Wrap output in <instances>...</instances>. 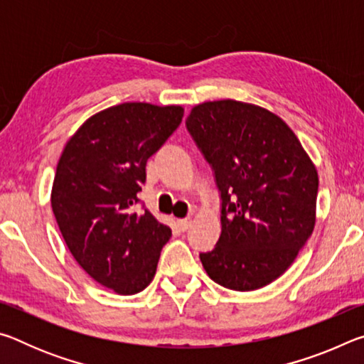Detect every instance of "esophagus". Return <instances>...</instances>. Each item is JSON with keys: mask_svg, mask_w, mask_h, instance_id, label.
Returning a JSON list of instances; mask_svg holds the SVG:
<instances>
[{"mask_svg": "<svg viewBox=\"0 0 364 364\" xmlns=\"http://www.w3.org/2000/svg\"><path fill=\"white\" fill-rule=\"evenodd\" d=\"M176 225H178V228H180L181 231H186L188 228L191 226V218H181V220H178Z\"/></svg>", "mask_w": 364, "mask_h": 364, "instance_id": "1", "label": "esophagus"}]
</instances>
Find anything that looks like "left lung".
<instances>
[{"label": "left lung", "mask_w": 364, "mask_h": 364, "mask_svg": "<svg viewBox=\"0 0 364 364\" xmlns=\"http://www.w3.org/2000/svg\"><path fill=\"white\" fill-rule=\"evenodd\" d=\"M186 127L221 194V234L212 252L200 254L202 267L231 291L271 284L315 230V164L287 123L255 104H197Z\"/></svg>", "instance_id": "left-lung-1"}]
</instances>
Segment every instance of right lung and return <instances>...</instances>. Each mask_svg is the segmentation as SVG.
<instances>
[{
    "instance_id": "obj_1",
    "label": "right lung",
    "mask_w": 364,
    "mask_h": 364,
    "mask_svg": "<svg viewBox=\"0 0 364 364\" xmlns=\"http://www.w3.org/2000/svg\"><path fill=\"white\" fill-rule=\"evenodd\" d=\"M181 106L123 102L91 115L60 154L51 207L70 254L120 295L151 284L171 230L134 210L146 164L181 123Z\"/></svg>"
}]
</instances>
